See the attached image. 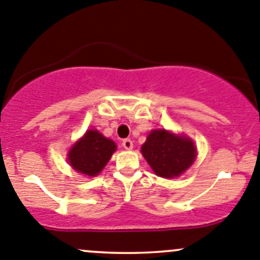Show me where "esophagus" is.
Returning a JSON list of instances; mask_svg holds the SVG:
<instances>
[{
	"mask_svg": "<svg viewBox=\"0 0 260 260\" xmlns=\"http://www.w3.org/2000/svg\"><path fill=\"white\" fill-rule=\"evenodd\" d=\"M122 146H124L126 150H131V149H133V146H134V144H133V141L130 140V139H124V140H122Z\"/></svg>",
	"mask_w": 260,
	"mask_h": 260,
	"instance_id": "34e87169",
	"label": "esophagus"
}]
</instances>
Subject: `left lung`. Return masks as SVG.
Instances as JSON below:
<instances>
[{
	"label": "left lung",
	"instance_id": "obj_1",
	"mask_svg": "<svg viewBox=\"0 0 260 260\" xmlns=\"http://www.w3.org/2000/svg\"><path fill=\"white\" fill-rule=\"evenodd\" d=\"M141 154L156 176L176 178L192 166L197 153L193 141L187 136L156 129L148 135Z\"/></svg>",
	"mask_w": 260,
	"mask_h": 260
}]
</instances>
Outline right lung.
<instances>
[{
	"instance_id": "obj_1",
	"label": "right lung",
	"mask_w": 260,
	"mask_h": 260,
	"mask_svg": "<svg viewBox=\"0 0 260 260\" xmlns=\"http://www.w3.org/2000/svg\"><path fill=\"white\" fill-rule=\"evenodd\" d=\"M115 150V141L105 138L100 131L91 129L72 146L68 161L78 173L94 177L109 163Z\"/></svg>"
}]
</instances>
